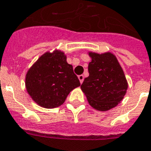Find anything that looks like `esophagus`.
I'll return each mask as SVG.
<instances>
[{
    "instance_id": "obj_1",
    "label": "esophagus",
    "mask_w": 151,
    "mask_h": 151,
    "mask_svg": "<svg viewBox=\"0 0 151 151\" xmlns=\"http://www.w3.org/2000/svg\"><path fill=\"white\" fill-rule=\"evenodd\" d=\"M78 79H79V81H80V82H81V83H82V82H83V80H84V76L82 75V74L79 75Z\"/></svg>"
}]
</instances>
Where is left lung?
Listing matches in <instances>:
<instances>
[{
    "label": "left lung",
    "mask_w": 151,
    "mask_h": 151,
    "mask_svg": "<svg viewBox=\"0 0 151 151\" xmlns=\"http://www.w3.org/2000/svg\"><path fill=\"white\" fill-rule=\"evenodd\" d=\"M89 77L81 85L89 104L99 111L116 107L126 93V79L116 56L111 53H90Z\"/></svg>",
    "instance_id": "obj_1"
}]
</instances>
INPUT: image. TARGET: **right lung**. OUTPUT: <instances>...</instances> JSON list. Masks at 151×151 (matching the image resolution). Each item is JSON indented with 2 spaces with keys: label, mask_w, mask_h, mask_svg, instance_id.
Returning <instances> with one entry per match:
<instances>
[{
  "label": "right lung",
  "mask_w": 151,
  "mask_h": 151,
  "mask_svg": "<svg viewBox=\"0 0 151 151\" xmlns=\"http://www.w3.org/2000/svg\"><path fill=\"white\" fill-rule=\"evenodd\" d=\"M80 86L73 66L62 52L45 53L29 69L26 87L35 103L46 108L62 104L73 89Z\"/></svg>",
  "instance_id": "obj_1"
}]
</instances>
